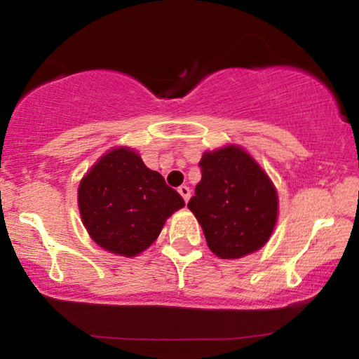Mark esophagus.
<instances>
[{
  "label": "esophagus",
  "instance_id": "1",
  "mask_svg": "<svg viewBox=\"0 0 359 359\" xmlns=\"http://www.w3.org/2000/svg\"><path fill=\"white\" fill-rule=\"evenodd\" d=\"M178 193L181 194V198H183L186 203H188V199H189V196H191V189L188 188V186H180Z\"/></svg>",
  "mask_w": 359,
  "mask_h": 359
}]
</instances>
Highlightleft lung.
I'll return each instance as SVG.
<instances>
[{"instance_id":"left-lung-1","label":"left lung","mask_w":359,"mask_h":359,"mask_svg":"<svg viewBox=\"0 0 359 359\" xmlns=\"http://www.w3.org/2000/svg\"><path fill=\"white\" fill-rule=\"evenodd\" d=\"M201 181L188 208L220 258H242L268 242L278 217L276 189L240 147L204 154Z\"/></svg>"}]
</instances>
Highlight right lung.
Returning a JSON list of instances; mask_svg holds the SVG:
<instances>
[{
    "label": "right lung",
    "mask_w": 359,
    "mask_h": 359,
    "mask_svg": "<svg viewBox=\"0 0 359 359\" xmlns=\"http://www.w3.org/2000/svg\"><path fill=\"white\" fill-rule=\"evenodd\" d=\"M78 205L91 238L107 252L135 257L155 242L184 201L135 151L114 149L88 171Z\"/></svg>",
    "instance_id": "add662e5"
}]
</instances>
